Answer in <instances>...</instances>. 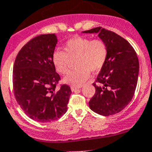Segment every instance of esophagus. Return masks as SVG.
Instances as JSON below:
<instances>
[{
	"label": "esophagus",
	"instance_id": "esophagus-1",
	"mask_svg": "<svg viewBox=\"0 0 152 152\" xmlns=\"http://www.w3.org/2000/svg\"><path fill=\"white\" fill-rule=\"evenodd\" d=\"M79 88H80V86L79 87H75V86H71V88H70V89H71V91H76V90H78V89H79Z\"/></svg>",
	"mask_w": 152,
	"mask_h": 152
}]
</instances>
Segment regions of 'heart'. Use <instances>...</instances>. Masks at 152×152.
Returning <instances> with one entry per match:
<instances>
[{
	"mask_svg": "<svg viewBox=\"0 0 152 152\" xmlns=\"http://www.w3.org/2000/svg\"><path fill=\"white\" fill-rule=\"evenodd\" d=\"M108 54L107 45L104 40L76 36L66 42L63 51L56 50L52 56L53 64L59 73L66 75L74 61L76 70L64 79L73 86H80L88 79L91 71L96 73L104 65Z\"/></svg>",
	"mask_w": 152,
	"mask_h": 152,
	"instance_id": "1",
	"label": "heart"
}]
</instances>
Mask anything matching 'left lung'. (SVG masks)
I'll list each match as a JSON object with an SVG mask.
<instances>
[{
	"mask_svg": "<svg viewBox=\"0 0 152 152\" xmlns=\"http://www.w3.org/2000/svg\"><path fill=\"white\" fill-rule=\"evenodd\" d=\"M98 33L107 45L106 62L93 83L96 92L89 102L93 111L110 116L123 110L132 101L139 74V60L133 47L115 32L99 27L84 31Z\"/></svg>",
	"mask_w": 152,
	"mask_h": 152,
	"instance_id": "1",
	"label": "left lung"
}]
</instances>
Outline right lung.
<instances>
[{"mask_svg": "<svg viewBox=\"0 0 152 152\" xmlns=\"http://www.w3.org/2000/svg\"><path fill=\"white\" fill-rule=\"evenodd\" d=\"M57 42L54 33L35 37L20 49L13 66L16 101L29 118L41 123L64 115L72 93L67 85L56 88L61 78L52 56Z\"/></svg>", "mask_w": 152, "mask_h": 152, "instance_id": "add662e5", "label": "right lung"}]
</instances>
